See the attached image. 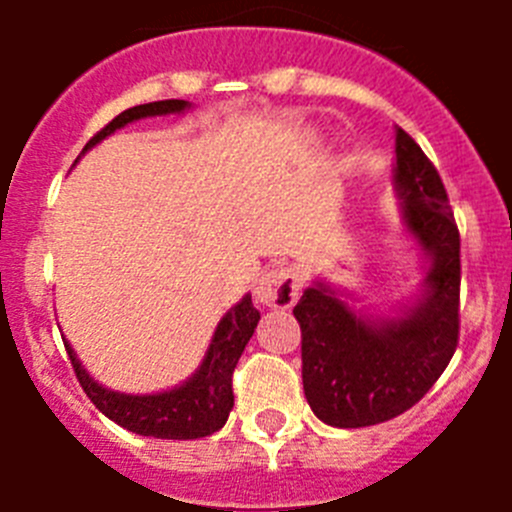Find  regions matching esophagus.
<instances>
[{
    "mask_svg": "<svg viewBox=\"0 0 512 512\" xmlns=\"http://www.w3.org/2000/svg\"><path fill=\"white\" fill-rule=\"evenodd\" d=\"M302 289V277L295 266H277V269L264 271L259 279H256V287H253V297L256 302L266 307H277V310H289L295 305L297 297H300Z\"/></svg>",
    "mask_w": 512,
    "mask_h": 512,
    "instance_id": "1",
    "label": "esophagus"
}]
</instances>
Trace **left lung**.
<instances>
[{"label": "left lung", "instance_id": "8db88e82", "mask_svg": "<svg viewBox=\"0 0 512 512\" xmlns=\"http://www.w3.org/2000/svg\"><path fill=\"white\" fill-rule=\"evenodd\" d=\"M395 194L425 277L395 315L354 310L346 292L315 279L295 305L302 384L312 413L333 428L397 418L431 390L459 341V228L436 166L395 128Z\"/></svg>", "mask_w": 512, "mask_h": 512}]
</instances>
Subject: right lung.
Masks as SVG:
<instances>
[{"instance_id":"add662e5","label":"right lung","mask_w":512,"mask_h":512,"mask_svg":"<svg viewBox=\"0 0 512 512\" xmlns=\"http://www.w3.org/2000/svg\"><path fill=\"white\" fill-rule=\"evenodd\" d=\"M192 104L184 99H164V102H148L120 112L107 128L99 130L89 140L81 156L102 143L107 135L125 128L130 122L156 115H182ZM79 161V158H76ZM261 312L253 307L251 295H243L238 305L230 307L217 323L212 341L205 351V359L197 366L192 377L184 379L171 390L151 392V395H128V392L107 390L92 374L81 366L79 356L71 343L63 338V346L69 351L79 384L84 387L89 400L97 405L117 425L138 433V436L169 438V441H189V438H205L220 431L233 410V369L241 359L243 348L251 341L253 330L259 325Z\"/></svg>"}]
</instances>
